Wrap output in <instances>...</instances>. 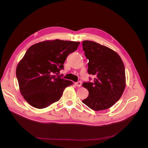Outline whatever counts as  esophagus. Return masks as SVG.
Listing matches in <instances>:
<instances>
[{"instance_id": "1", "label": "esophagus", "mask_w": 148, "mask_h": 148, "mask_svg": "<svg viewBox=\"0 0 148 148\" xmlns=\"http://www.w3.org/2000/svg\"><path fill=\"white\" fill-rule=\"evenodd\" d=\"M75 85L76 86H77V87H78V88H79L80 86H82V83L80 82H77V83H75Z\"/></svg>"}]
</instances>
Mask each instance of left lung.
Instances as JSON below:
<instances>
[{
  "label": "left lung",
  "instance_id": "8db88e82",
  "mask_svg": "<svg viewBox=\"0 0 148 148\" xmlns=\"http://www.w3.org/2000/svg\"><path fill=\"white\" fill-rule=\"evenodd\" d=\"M82 45L89 60L88 72L95 76L93 83H83L89 95L82 102L96 111L109 109L120 99L126 86L123 62L117 52L100 44L83 41Z\"/></svg>",
  "mask_w": 148,
  "mask_h": 148
}]
</instances>
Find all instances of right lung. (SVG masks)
Segmentation results:
<instances>
[{
	"label": "right lung",
	"mask_w": 148,
	"mask_h": 148,
	"mask_svg": "<svg viewBox=\"0 0 148 148\" xmlns=\"http://www.w3.org/2000/svg\"><path fill=\"white\" fill-rule=\"evenodd\" d=\"M79 42L47 40L31 46L19 62L16 75L20 91L29 104L44 109L59 101L70 80L61 78L66 57L77 50Z\"/></svg>",
	"instance_id": "add662e5"
}]
</instances>
